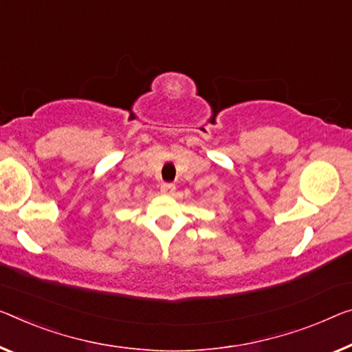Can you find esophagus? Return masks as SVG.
<instances>
[{
    "mask_svg": "<svg viewBox=\"0 0 352 352\" xmlns=\"http://www.w3.org/2000/svg\"><path fill=\"white\" fill-rule=\"evenodd\" d=\"M175 190H176L175 184L164 182V184H162V186H160V192L164 193V195H173V193H175Z\"/></svg>",
    "mask_w": 352,
    "mask_h": 352,
    "instance_id": "34e87169",
    "label": "esophagus"
}]
</instances>
